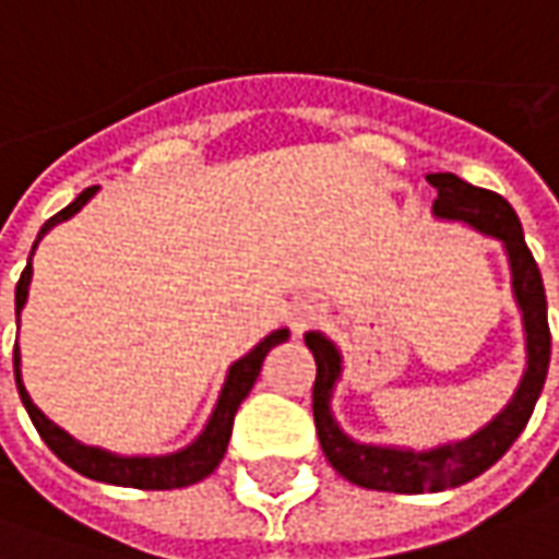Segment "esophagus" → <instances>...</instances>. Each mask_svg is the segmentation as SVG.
<instances>
[{
	"instance_id": "esophagus-1",
	"label": "esophagus",
	"mask_w": 559,
	"mask_h": 559,
	"mask_svg": "<svg viewBox=\"0 0 559 559\" xmlns=\"http://www.w3.org/2000/svg\"><path fill=\"white\" fill-rule=\"evenodd\" d=\"M317 317H320V308H317V305H302L293 320H296V329H305V326H311Z\"/></svg>"
}]
</instances>
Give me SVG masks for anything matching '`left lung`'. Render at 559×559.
Here are the masks:
<instances>
[{
    "label": "left lung",
    "instance_id": "obj_1",
    "mask_svg": "<svg viewBox=\"0 0 559 559\" xmlns=\"http://www.w3.org/2000/svg\"><path fill=\"white\" fill-rule=\"evenodd\" d=\"M428 182L437 188L433 215L440 221L467 224L481 236L503 245L509 272H512V296H515L521 323H524V350L527 365L518 380L512 399L497 416L485 421L461 440L431 445V449H407V445L359 443L332 413V395L344 374V356L323 332H308L305 344L314 353V425L323 455L341 476L359 488L395 493H437L457 488L476 479L485 469L497 464L515 443L518 433L527 428L533 407L542 395L548 362H551V329H548V302L536 260L524 242V230L515 209L503 197L476 188L457 179L455 173H431Z\"/></svg>",
    "mask_w": 559,
    "mask_h": 559
}]
</instances>
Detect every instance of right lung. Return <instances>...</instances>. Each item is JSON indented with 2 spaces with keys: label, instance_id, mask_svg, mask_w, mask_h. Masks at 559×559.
Returning <instances> with one entry per match:
<instances>
[{
  "label": "right lung",
  "instance_id": "right-lung-1",
  "mask_svg": "<svg viewBox=\"0 0 559 559\" xmlns=\"http://www.w3.org/2000/svg\"><path fill=\"white\" fill-rule=\"evenodd\" d=\"M98 194V185L95 188H86L83 194L68 203L62 212H56L53 218L44 224L38 230V239L32 245L29 263L23 269V275L17 281V293H14V311H17V329H20V311L29 299V281H32V254L41 242L47 233L53 230L56 224L74 218L80 209L90 203L92 197ZM290 338V329H275L272 335L257 344L254 350H248L242 359H236L230 365V371L224 377V386L218 392V401L209 413L203 431L197 433L191 443L179 449V452H170V455H116L110 449H102V445H86L74 440L66 428H59L56 421H50L44 416L35 404H32L29 392L23 386V374H20V347L14 344V380H17V392L23 407L29 413L35 431L41 433V440L50 445L59 461H66L68 467L78 469L80 476L95 481H107V485H126V488H143V491H170V488H185V485H194V481L206 479L212 469L218 467L221 457L227 452V443H230L233 433V416L239 411V404L248 399V392L257 383L260 377V368H263V359L269 356L272 347H278L284 341Z\"/></svg>",
  "mask_w": 559,
  "mask_h": 559
}]
</instances>
